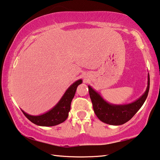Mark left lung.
I'll list each match as a JSON object with an SVG mask.
<instances>
[{"instance_id":"8db88e82","label":"left lung","mask_w":160,"mask_h":160,"mask_svg":"<svg viewBox=\"0 0 160 160\" xmlns=\"http://www.w3.org/2000/svg\"><path fill=\"white\" fill-rule=\"evenodd\" d=\"M150 88V76L148 77L146 91L138 100L127 105L110 104L94 89L88 86L89 95L95 114L100 121L110 125H122L132 118L146 100Z\"/></svg>"}]
</instances>
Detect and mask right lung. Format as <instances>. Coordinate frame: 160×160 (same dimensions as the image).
<instances>
[{
  "label": "right lung",
  "instance_id": "add662e5",
  "mask_svg": "<svg viewBox=\"0 0 160 160\" xmlns=\"http://www.w3.org/2000/svg\"><path fill=\"white\" fill-rule=\"evenodd\" d=\"M82 83V79L77 80L73 83L67 88L58 104L46 113L38 116H33L24 112L23 110H22V112L29 121L38 126L52 127L60 124L65 121L68 117L72 100L74 96L77 86Z\"/></svg>",
  "mask_w": 160,
  "mask_h": 160
}]
</instances>
